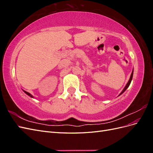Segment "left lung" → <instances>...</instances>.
Instances as JSON below:
<instances>
[{"label":"left lung","mask_w":153,"mask_h":153,"mask_svg":"<svg viewBox=\"0 0 153 153\" xmlns=\"http://www.w3.org/2000/svg\"><path fill=\"white\" fill-rule=\"evenodd\" d=\"M133 71H132V73H131V76H130V78H129V80H128V83L126 84V86L124 87V88L123 89V90L122 91V92H121V93L119 94V96H120V95H121L123 92L126 91L128 88V87L129 86V85H130V84H131V80H132V78H133Z\"/></svg>","instance_id":"left-lung-1"}]
</instances>
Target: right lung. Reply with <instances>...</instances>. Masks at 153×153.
Wrapping results in <instances>:
<instances>
[{
    "mask_svg": "<svg viewBox=\"0 0 153 153\" xmlns=\"http://www.w3.org/2000/svg\"><path fill=\"white\" fill-rule=\"evenodd\" d=\"M23 91H24V92H25V93L26 94H27V95H28V96H29L30 97H31V98H34V97H33V96H32L31 94H30L29 93V92H27V91H24V90H23Z\"/></svg>",
    "mask_w": 153,
    "mask_h": 153,
    "instance_id": "1",
    "label": "right lung"
}]
</instances>
